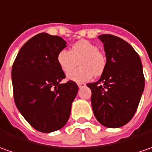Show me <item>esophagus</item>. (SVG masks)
<instances>
[{"label": "esophagus", "mask_w": 152, "mask_h": 152, "mask_svg": "<svg viewBox=\"0 0 152 152\" xmlns=\"http://www.w3.org/2000/svg\"><path fill=\"white\" fill-rule=\"evenodd\" d=\"M77 86H79V88H80V87L86 86V84H85V83H77Z\"/></svg>", "instance_id": "1"}]
</instances>
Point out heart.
<instances>
[{
	"instance_id": "b5f03b06",
	"label": "heart",
	"mask_w": 152,
	"mask_h": 152,
	"mask_svg": "<svg viewBox=\"0 0 152 152\" xmlns=\"http://www.w3.org/2000/svg\"><path fill=\"white\" fill-rule=\"evenodd\" d=\"M80 67L71 71L78 64ZM57 62L61 70L67 75L69 80L76 82H84L91 80L93 76H99L106 69V55L98 49V46L87 40L76 42L71 50H61L57 55Z\"/></svg>"
}]
</instances>
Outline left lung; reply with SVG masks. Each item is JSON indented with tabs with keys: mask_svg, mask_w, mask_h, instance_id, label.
Returning a JSON list of instances; mask_svg holds the SVG:
<instances>
[{
	"mask_svg": "<svg viewBox=\"0 0 152 152\" xmlns=\"http://www.w3.org/2000/svg\"><path fill=\"white\" fill-rule=\"evenodd\" d=\"M107 57L100 80L88 83L91 106L100 123L109 128L121 127L135 115L145 87L139 55L128 42L109 34L99 36Z\"/></svg>",
	"mask_w": 152,
	"mask_h": 152,
	"instance_id": "left-lung-1",
	"label": "left lung"
}]
</instances>
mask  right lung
<instances>
[{
	"instance_id": "right-lung-1",
	"label": "right lung",
	"mask_w": 152,
	"mask_h": 152,
	"mask_svg": "<svg viewBox=\"0 0 152 152\" xmlns=\"http://www.w3.org/2000/svg\"><path fill=\"white\" fill-rule=\"evenodd\" d=\"M66 44L58 36L37 34L20 48L12 66L15 106L41 132H52L66 124L78 91L73 80L61 84L66 75L59 66L57 55Z\"/></svg>"
}]
</instances>
